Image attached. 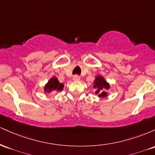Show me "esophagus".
Segmentation results:
<instances>
[{
  "instance_id": "obj_1",
  "label": "esophagus",
  "mask_w": 155,
  "mask_h": 155,
  "mask_svg": "<svg viewBox=\"0 0 155 155\" xmlns=\"http://www.w3.org/2000/svg\"><path fill=\"white\" fill-rule=\"evenodd\" d=\"M73 79H74V81H79L80 77L78 75H74L73 76Z\"/></svg>"
}]
</instances>
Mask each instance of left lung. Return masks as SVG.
<instances>
[{
  "mask_svg": "<svg viewBox=\"0 0 155 155\" xmlns=\"http://www.w3.org/2000/svg\"><path fill=\"white\" fill-rule=\"evenodd\" d=\"M93 88L95 90V93L99 97H106L108 95L106 90H109L110 85L103 76L98 75L94 80Z\"/></svg>",
  "mask_w": 155,
  "mask_h": 155,
  "instance_id": "1",
  "label": "left lung"
}]
</instances>
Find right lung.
Returning <instances> with one entry per match:
<instances>
[{
	"instance_id": "add662e5",
	"label": "right lung",
	"mask_w": 155,
	"mask_h": 155,
	"mask_svg": "<svg viewBox=\"0 0 155 155\" xmlns=\"http://www.w3.org/2000/svg\"><path fill=\"white\" fill-rule=\"evenodd\" d=\"M64 87V84L62 83H60L58 79L56 77H51L50 79L48 81V82L44 86V92L47 93H50L53 91L59 92L61 91Z\"/></svg>"
}]
</instances>
